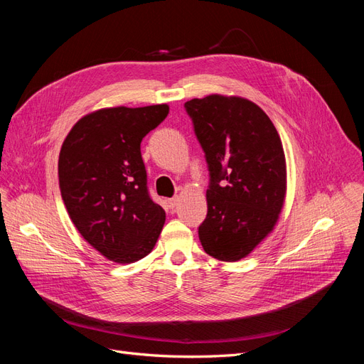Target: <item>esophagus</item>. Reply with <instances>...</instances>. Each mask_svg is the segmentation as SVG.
I'll use <instances>...</instances> for the list:
<instances>
[{"label": "esophagus", "instance_id": "34e87169", "mask_svg": "<svg viewBox=\"0 0 364 364\" xmlns=\"http://www.w3.org/2000/svg\"><path fill=\"white\" fill-rule=\"evenodd\" d=\"M179 203V197H171V199H168V205L170 208H176Z\"/></svg>", "mask_w": 364, "mask_h": 364}]
</instances>
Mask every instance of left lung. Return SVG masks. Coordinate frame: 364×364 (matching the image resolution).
<instances>
[{
	"label": "left lung",
	"mask_w": 364,
	"mask_h": 364,
	"mask_svg": "<svg viewBox=\"0 0 364 364\" xmlns=\"http://www.w3.org/2000/svg\"><path fill=\"white\" fill-rule=\"evenodd\" d=\"M185 109L211 176L200 243L215 259L240 261L272 232L284 208L287 164L279 134L243 97L211 94Z\"/></svg>",
	"instance_id": "left-lung-1"
}]
</instances>
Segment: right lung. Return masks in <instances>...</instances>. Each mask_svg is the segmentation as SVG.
Masks as SVG:
<instances>
[{
	"instance_id": "obj_1",
	"label": "right lung",
	"mask_w": 364,
	"mask_h": 364,
	"mask_svg": "<svg viewBox=\"0 0 364 364\" xmlns=\"http://www.w3.org/2000/svg\"><path fill=\"white\" fill-rule=\"evenodd\" d=\"M168 105L105 107L82 117L59 155V185L80 235L103 257L130 264L155 247L165 211L147 191L141 141Z\"/></svg>"
}]
</instances>
